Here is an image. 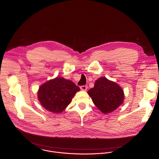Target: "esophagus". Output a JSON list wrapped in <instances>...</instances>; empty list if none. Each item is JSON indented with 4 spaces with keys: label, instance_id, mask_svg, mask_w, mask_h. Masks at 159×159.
<instances>
[{
    "label": "esophagus",
    "instance_id": "obj_1",
    "mask_svg": "<svg viewBox=\"0 0 159 159\" xmlns=\"http://www.w3.org/2000/svg\"><path fill=\"white\" fill-rule=\"evenodd\" d=\"M80 89L82 90H86L87 89V85H81L80 86Z\"/></svg>",
    "mask_w": 159,
    "mask_h": 159
}]
</instances>
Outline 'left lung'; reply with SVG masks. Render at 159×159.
<instances>
[{
    "mask_svg": "<svg viewBox=\"0 0 159 159\" xmlns=\"http://www.w3.org/2000/svg\"><path fill=\"white\" fill-rule=\"evenodd\" d=\"M88 94L94 104L104 114L115 111L124 100L123 89L116 83L106 77L98 79L94 87L89 90Z\"/></svg>",
    "mask_w": 159,
    "mask_h": 159,
    "instance_id": "1",
    "label": "left lung"
}]
</instances>
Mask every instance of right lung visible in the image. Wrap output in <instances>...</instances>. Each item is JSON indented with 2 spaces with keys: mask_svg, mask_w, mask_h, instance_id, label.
<instances>
[{
  "mask_svg": "<svg viewBox=\"0 0 159 159\" xmlns=\"http://www.w3.org/2000/svg\"><path fill=\"white\" fill-rule=\"evenodd\" d=\"M79 90L80 88L72 81L56 77L40 86L38 98L47 110L60 113L70 103L75 94Z\"/></svg>",
  "mask_w": 159,
  "mask_h": 159,
  "instance_id": "obj_1",
  "label": "right lung"
}]
</instances>
